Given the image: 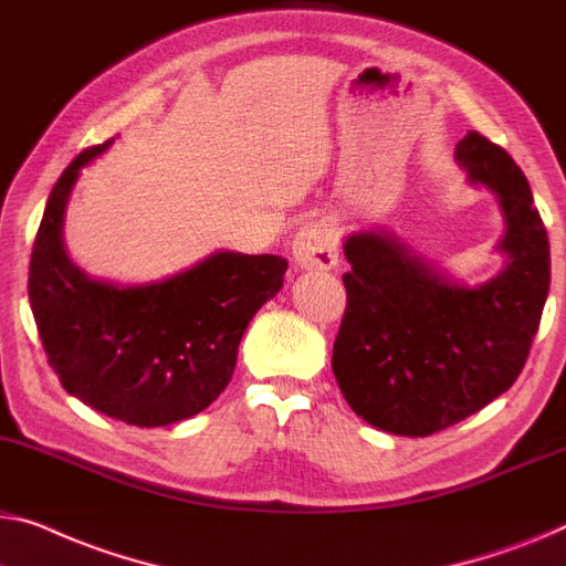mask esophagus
<instances>
[{
	"label": "esophagus",
	"mask_w": 566,
	"mask_h": 566,
	"mask_svg": "<svg viewBox=\"0 0 566 566\" xmlns=\"http://www.w3.org/2000/svg\"><path fill=\"white\" fill-rule=\"evenodd\" d=\"M294 261L302 269H333L337 264V235L333 223L312 221L292 241Z\"/></svg>",
	"instance_id": "esophagus-1"
}]
</instances>
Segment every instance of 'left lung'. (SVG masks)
<instances>
[{
  "label": "left lung",
  "mask_w": 566,
  "mask_h": 566,
  "mask_svg": "<svg viewBox=\"0 0 566 566\" xmlns=\"http://www.w3.org/2000/svg\"><path fill=\"white\" fill-rule=\"evenodd\" d=\"M470 182L503 210L505 266L478 286L452 282L389 231L345 239L348 307L333 345L337 386L384 432L427 437L509 391L549 294V235L509 151L468 132L454 147Z\"/></svg>",
  "instance_id": "left-lung-1"
}]
</instances>
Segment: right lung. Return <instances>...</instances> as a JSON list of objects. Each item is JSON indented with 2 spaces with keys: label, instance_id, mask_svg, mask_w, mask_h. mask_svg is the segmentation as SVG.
<instances>
[{
  "label": "right lung",
  "instance_id": "add662e5",
  "mask_svg": "<svg viewBox=\"0 0 566 566\" xmlns=\"http://www.w3.org/2000/svg\"><path fill=\"white\" fill-rule=\"evenodd\" d=\"M88 147L50 192L30 259V307L63 389L134 427L196 417L229 386L251 317L282 290L286 259L216 251L163 282L88 276L63 247V218Z\"/></svg>",
  "mask_w": 566,
  "mask_h": 566
}]
</instances>
